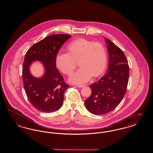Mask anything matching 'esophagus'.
<instances>
[{
	"label": "esophagus",
	"instance_id": "esophagus-1",
	"mask_svg": "<svg viewBox=\"0 0 153 153\" xmlns=\"http://www.w3.org/2000/svg\"><path fill=\"white\" fill-rule=\"evenodd\" d=\"M76 86L79 88H82L84 87L85 85H79V84H77V85H76Z\"/></svg>",
	"mask_w": 153,
	"mask_h": 153
}]
</instances>
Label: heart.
Here are the masks:
<instances>
[{
  "mask_svg": "<svg viewBox=\"0 0 153 153\" xmlns=\"http://www.w3.org/2000/svg\"><path fill=\"white\" fill-rule=\"evenodd\" d=\"M68 53H58L56 64L66 74H70L77 67L80 69L72 73L70 80L76 84L85 83L93 76L97 77L104 72L107 64L108 56L105 47L100 42L86 38H78L68 45Z\"/></svg>",
  "mask_w": 153,
  "mask_h": 153,
  "instance_id": "obj_1",
  "label": "heart"
}]
</instances>
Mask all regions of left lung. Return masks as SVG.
Returning a JSON list of instances; mask_svg holds the SVG:
<instances>
[{
  "label": "left lung",
  "instance_id": "1",
  "mask_svg": "<svg viewBox=\"0 0 153 153\" xmlns=\"http://www.w3.org/2000/svg\"><path fill=\"white\" fill-rule=\"evenodd\" d=\"M104 38L109 54L108 71L90 85L92 94L84 102L88 111L95 115L106 114L117 107L126 94L129 78L128 61L123 51Z\"/></svg>",
  "mask_w": 153,
  "mask_h": 153
}]
</instances>
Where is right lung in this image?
<instances>
[{"label": "right lung", "instance_id": "obj_1", "mask_svg": "<svg viewBox=\"0 0 153 153\" xmlns=\"http://www.w3.org/2000/svg\"><path fill=\"white\" fill-rule=\"evenodd\" d=\"M71 36H46L33 45L25 54L22 66L24 88L31 104L41 112L56 111L63 104L64 92L69 85L56 68V58L59 49ZM35 60L41 61L45 68V73L40 78L34 77L29 72V66Z\"/></svg>", "mask_w": 153, "mask_h": 153}]
</instances>
